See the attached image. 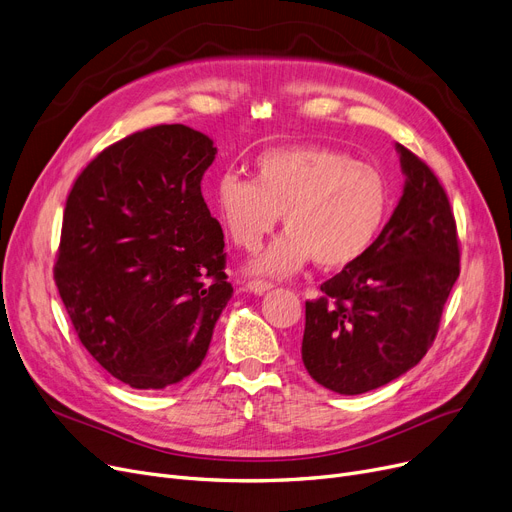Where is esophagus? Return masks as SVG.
<instances>
[{"instance_id": "esophagus-1", "label": "esophagus", "mask_w": 512, "mask_h": 512, "mask_svg": "<svg viewBox=\"0 0 512 512\" xmlns=\"http://www.w3.org/2000/svg\"><path fill=\"white\" fill-rule=\"evenodd\" d=\"M270 288H272V284H270V282H263V280H251V282H247V291L253 293V295L268 293Z\"/></svg>"}]
</instances>
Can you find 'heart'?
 Returning a JSON list of instances; mask_svg holds the SVG:
<instances>
[{"mask_svg": "<svg viewBox=\"0 0 512 512\" xmlns=\"http://www.w3.org/2000/svg\"><path fill=\"white\" fill-rule=\"evenodd\" d=\"M213 205L234 244L257 251L284 215V232L253 272L286 276L314 257L339 270L379 238L391 211V186L379 167L328 146H278L255 159V180L217 177Z\"/></svg>", "mask_w": 512, "mask_h": 512, "instance_id": "obj_1", "label": "heart"}]
</instances>
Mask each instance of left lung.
<instances>
[{"label":"left lung","instance_id":"obj_1","mask_svg":"<svg viewBox=\"0 0 512 512\" xmlns=\"http://www.w3.org/2000/svg\"><path fill=\"white\" fill-rule=\"evenodd\" d=\"M395 150L406 184L393 215L372 247L305 303V370L341 395L379 389L425 358L460 274L446 190L416 154Z\"/></svg>","mask_w":512,"mask_h":512}]
</instances>
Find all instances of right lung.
Wrapping results in <instances>:
<instances>
[{
  "instance_id": "add662e5",
  "label": "right lung",
  "mask_w": 512,
  "mask_h": 512,
  "mask_svg": "<svg viewBox=\"0 0 512 512\" xmlns=\"http://www.w3.org/2000/svg\"><path fill=\"white\" fill-rule=\"evenodd\" d=\"M217 148L186 125L108 146L69 194L54 280L92 358L133 389H165L203 364L234 288L201 182Z\"/></svg>"
}]
</instances>
